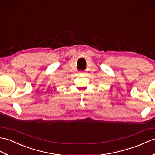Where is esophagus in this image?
<instances>
[{"label": "esophagus", "mask_w": 155, "mask_h": 155, "mask_svg": "<svg viewBox=\"0 0 155 155\" xmlns=\"http://www.w3.org/2000/svg\"><path fill=\"white\" fill-rule=\"evenodd\" d=\"M80 74H85V72H84V71H80Z\"/></svg>", "instance_id": "obj_1"}]
</instances>
